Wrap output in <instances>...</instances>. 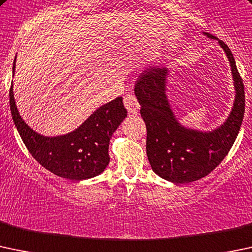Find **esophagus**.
Returning <instances> with one entry per match:
<instances>
[{
    "instance_id": "34e87169",
    "label": "esophagus",
    "mask_w": 252,
    "mask_h": 252,
    "mask_svg": "<svg viewBox=\"0 0 252 252\" xmlns=\"http://www.w3.org/2000/svg\"><path fill=\"white\" fill-rule=\"evenodd\" d=\"M123 104L126 106V108L128 110V112L133 113V115H136L140 110V104L137 101L136 96L134 94H126L123 97Z\"/></svg>"
}]
</instances>
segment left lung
Masks as SVG:
<instances>
[{"label": "left lung", "instance_id": "obj_1", "mask_svg": "<svg viewBox=\"0 0 252 252\" xmlns=\"http://www.w3.org/2000/svg\"><path fill=\"white\" fill-rule=\"evenodd\" d=\"M205 35L219 39L208 32ZM219 43L231 63L235 100L229 117L215 130L203 133L185 128L177 122L166 99V67L146 68L135 84V95L141 105L140 113L146 123V153L152 170L175 184L197 181L210 174L228 155L242 126L244 83L231 49L223 41Z\"/></svg>", "mask_w": 252, "mask_h": 252}]
</instances>
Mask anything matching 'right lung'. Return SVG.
I'll return each mask as SVG.
<instances>
[{
  "mask_svg": "<svg viewBox=\"0 0 252 252\" xmlns=\"http://www.w3.org/2000/svg\"><path fill=\"white\" fill-rule=\"evenodd\" d=\"M9 104L13 122L31 156L50 173L73 181L91 179L105 170L110 161L111 136L126 117L123 99L117 97L97 108L76 130L49 137L33 131L23 121L14 101L13 86L9 89Z\"/></svg>",
  "mask_w": 252,
  "mask_h": 252,
  "instance_id": "add662e5",
  "label": "right lung"
}]
</instances>
